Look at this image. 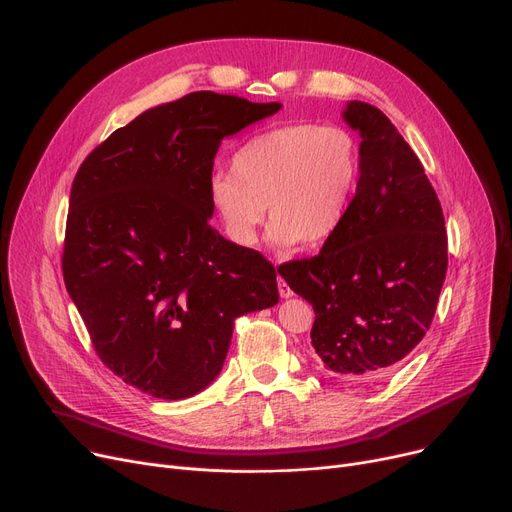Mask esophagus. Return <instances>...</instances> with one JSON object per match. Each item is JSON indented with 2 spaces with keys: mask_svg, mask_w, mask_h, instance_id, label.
<instances>
[{
  "mask_svg": "<svg viewBox=\"0 0 512 512\" xmlns=\"http://www.w3.org/2000/svg\"><path fill=\"white\" fill-rule=\"evenodd\" d=\"M278 292H280V297H282V299H288V297H292V288H290V286H288V284H286L282 278L278 280Z\"/></svg>",
  "mask_w": 512,
  "mask_h": 512,
  "instance_id": "34e87169",
  "label": "esophagus"
}]
</instances>
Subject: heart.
Instances as JSON below:
<instances>
[{
  "label": "heart",
  "instance_id": "obj_1",
  "mask_svg": "<svg viewBox=\"0 0 512 512\" xmlns=\"http://www.w3.org/2000/svg\"><path fill=\"white\" fill-rule=\"evenodd\" d=\"M361 145L344 126L288 122L242 143L230 172H215L207 199L222 232L236 247H253L267 209V238L284 249L328 242L355 199Z\"/></svg>",
  "mask_w": 512,
  "mask_h": 512
}]
</instances>
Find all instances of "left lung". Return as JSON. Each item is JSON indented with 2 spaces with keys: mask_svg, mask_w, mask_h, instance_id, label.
Listing matches in <instances>:
<instances>
[{
  "mask_svg": "<svg viewBox=\"0 0 512 512\" xmlns=\"http://www.w3.org/2000/svg\"><path fill=\"white\" fill-rule=\"evenodd\" d=\"M361 134V180L319 255L280 265L313 305L311 344L346 382L390 373L432 326L448 267L444 215L419 157L378 107L348 101Z\"/></svg>",
  "mask_w": 512,
  "mask_h": 512,
  "instance_id": "8db88e82",
  "label": "left lung"
}]
</instances>
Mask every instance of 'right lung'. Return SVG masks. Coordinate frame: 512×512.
<instances>
[{
  "mask_svg": "<svg viewBox=\"0 0 512 512\" xmlns=\"http://www.w3.org/2000/svg\"><path fill=\"white\" fill-rule=\"evenodd\" d=\"M280 107L188 93L112 132L74 176L66 290L99 359L153 398L207 388L234 319L280 299L274 265L211 228L207 199L222 141Z\"/></svg>",
  "mask_w": 512,
  "mask_h": 512,
  "instance_id": "obj_1",
  "label": "right lung"
}]
</instances>
